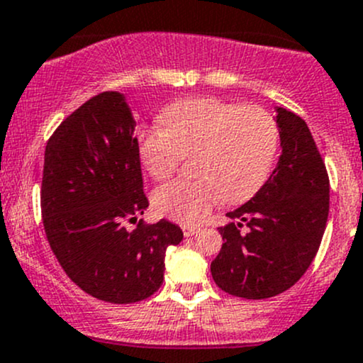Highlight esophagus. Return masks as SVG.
Listing matches in <instances>:
<instances>
[{
  "label": "esophagus",
  "mask_w": 363,
  "mask_h": 363,
  "mask_svg": "<svg viewBox=\"0 0 363 363\" xmlns=\"http://www.w3.org/2000/svg\"><path fill=\"white\" fill-rule=\"evenodd\" d=\"M182 230H183V236L190 238V236H194V234L199 233V227H196V225H183Z\"/></svg>",
  "instance_id": "esophagus-1"
}]
</instances>
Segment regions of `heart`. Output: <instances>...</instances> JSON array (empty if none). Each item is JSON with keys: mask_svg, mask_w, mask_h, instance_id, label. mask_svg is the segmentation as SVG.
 I'll return each mask as SVG.
<instances>
[{"mask_svg": "<svg viewBox=\"0 0 363 363\" xmlns=\"http://www.w3.org/2000/svg\"><path fill=\"white\" fill-rule=\"evenodd\" d=\"M162 127L140 134V159L155 180H166L182 155L194 152V180L160 185L152 203L159 215L182 223L203 218L218 201L242 203L267 180L278 152V125L264 108L238 106L215 98L171 104L159 117Z\"/></svg>", "mask_w": 363, "mask_h": 363, "instance_id": "obj_1", "label": "heart"}]
</instances>
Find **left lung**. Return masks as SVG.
Instances as JSON below:
<instances>
[{
	"mask_svg": "<svg viewBox=\"0 0 363 363\" xmlns=\"http://www.w3.org/2000/svg\"><path fill=\"white\" fill-rule=\"evenodd\" d=\"M281 155L262 189L227 213L211 276L223 292L269 298L302 278L315 259L328 216V177L308 124L276 106ZM249 227L246 233L240 229Z\"/></svg>",
	"mask_w": 363,
	"mask_h": 363,
	"instance_id": "left-lung-1",
	"label": "left lung"
}]
</instances>
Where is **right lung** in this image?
<instances>
[{
    "label": "right lung",
    "mask_w": 363,
    "mask_h": 363,
    "mask_svg": "<svg viewBox=\"0 0 363 363\" xmlns=\"http://www.w3.org/2000/svg\"><path fill=\"white\" fill-rule=\"evenodd\" d=\"M133 111L121 92H103L57 127L45 148L42 213L59 264L84 292L111 304L160 289L178 225L125 227L148 208Z\"/></svg>",
    "instance_id": "right-lung-1"
}]
</instances>
